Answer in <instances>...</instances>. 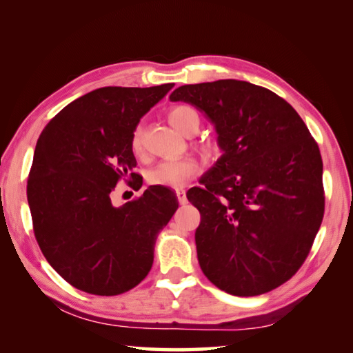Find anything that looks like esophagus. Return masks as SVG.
Listing matches in <instances>:
<instances>
[{"label": "esophagus", "instance_id": "34e87169", "mask_svg": "<svg viewBox=\"0 0 353 353\" xmlns=\"http://www.w3.org/2000/svg\"><path fill=\"white\" fill-rule=\"evenodd\" d=\"M175 194H176V196H178V201H180V205H186V201H188V199H186V190H184L183 188H178V189L175 190Z\"/></svg>", "mask_w": 353, "mask_h": 353}]
</instances>
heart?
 Instances as JSON below:
<instances>
[{
  "label": "heart",
  "mask_w": 353,
  "mask_h": 353,
  "mask_svg": "<svg viewBox=\"0 0 353 353\" xmlns=\"http://www.w3.org/2000/svg\"><path fill=\"white\" fill-rule=\"evenodd\" d=\"M170 125L183 134H194L200 127V114L190 105H176L167 113ZM132 148L134 153H139L142 148V128L136 127L132 134ZM199 165L192 159H180V161H165L158 164L148 173V181L154 186H167V188H181L190 178L196 175Z\"/></svg>",
  "instance_id": "heart-1"
}]
</instances>
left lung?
I'll list each match as a JSON object with an SVG mask.
<instances>
[{"label":"left lung","instance_id":"left-lung-1","mask_svg":"<svg viewBox=\"0 0 353 353\" xmlns=\"http://www.w3.org/2000/svg\"><path fill=\"white\" fill-rule=\"evenodd\" d=\"M172 102L205 113L221 157L192 188L199 263L215 287L257 296L304 263L324 217L323 159L296 110L245 80L183 85Z\"/></svg>","mask_w":353,"mask_h":353}]
</instances>
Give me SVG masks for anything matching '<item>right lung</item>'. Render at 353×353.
<instances>
[{
    "instance_id": "1",
    "label": "right lung",
    "mask_w": 353,
    "mask_h": 353,
    "mask_svg": "<svg viewBox=\"0 0 353 353\" xmlns=\"http://www.w3.org/2000/svg\"><path fill=\"white\" fill-rule=\"evenodd\" d=\"M172 88H97L66 105L37 141L28 180L35 239L49 265L85 293L116 296L138 285L178 209L165 186H148L119 208L110 196L119 180L141 189L132 134Z\"/></svg>"
}]
</instances>
